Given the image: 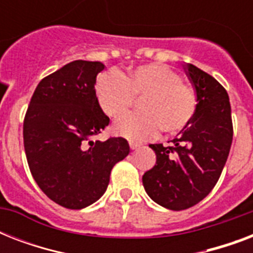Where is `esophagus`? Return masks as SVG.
<instances>
[{
    "label": "esophagus",
    "instance_id": "obj_1",
    "mask_svg": "<svg viewBox=\"0 0 253 253\" xmlns=\"http://www.w3.org/2000/svg\"><path fill=\"white\" fill-rule=\"evenodd\" d=\"M142 146L140 143H136V142H130V148L131 150H136V148H139V147Z\"/></svg>",
    "mask_w": 253,
    "mask_h": 253
}]
</instances>
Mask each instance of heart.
Wrapping results in <instances>:
<instances>
[{
	"label": "heart",
	"mask_w": 253,
	"mask_h": 253,
	"mask_svg": "<svg viewBox=\"0 0 253 253\" xmlns=\"http://www.w3.org/2000/svg\"><path fill=\"white\" fill-rule=\"evenodd\" d=\"M95 98L109 118L122 117L134 98L140 97V111L123 117L113 131L130 140H146L160 128L174 134L184 128L196 111V90L181 81L168 65L152 63L128 69L127 73L105 72L95 81Z\"/></svg>",
	"instance_id": "obj_1"
}]
</instances>
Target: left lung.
Returning <instances> with one entry per match:
<instances>
[{
	"label": "left lung",
	"mask_w": 253,
	"mask_h": 253,
	"mask_svg": "<svg viewBox=\"0 0 253 253\" xmlns=\"http://www.w3.org/2000/svg\"><path fill=\"white\" fill-rule=\"evenodd\" d=\"M184 69L196 90V111L170 140L172 146L150 144L156 164L142 178L151 200L176 211L192 208L211 192L227 162L234 132L226 89L196 65Z\"/></svg>",
	"instance_id": "1"
}]
</instances>
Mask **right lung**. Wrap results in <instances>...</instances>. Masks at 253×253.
<instances>
[{
    "label": "right lung",
    "mask_w": 253,
    "mask_h": 253,
    "mask_svg": "<svg viewBox=\"0 0 253 253\" xmlns=\"http://www.w3.org/2000/svg\"><path fill=\"white\" fill-rule=\"evenodd\" d=\"M101 61L75 60L44 77L23 122V144L34 180L49 200L80 210L106 192L110 172L126 158V139L91 138L109 125L95 98Z\"/></svg>",
    "instance_id": "obj_1"
}]
</instances>
